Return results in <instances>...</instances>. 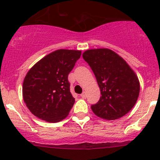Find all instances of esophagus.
<instances>
[{"label": "esophagus", "mask_w": 160, "mask_h": 160, "mask_svg": "<svg viewBox=\"0 0 160 160\" xmlns=\"http://www.w3.org/2000/svg\"><path fill=\"white\" fill-rule=\"evenodd\" d=\"M80 96H81V97H82V98L85 99V98H86V97H87V93H86V92H85V91H83V93H81V95H80Z\"/></svg>", "instance_id": "esophagus-1"}]
</instances>
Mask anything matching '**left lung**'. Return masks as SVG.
<instances>
[{
  "instance_id": "left-lung-1",
  "label": "left lung",
  "mask_w": 160,
  "mask_h": 160,
  "mask_svg": "<svg viewBox=\"0 0 160 160\" xmlns=\"http://www.w3.org/2000/svg\"><path fill=\"white\" fill-rule=\"evenodd\" d=\"M83 58L93 70L101 93L98 102L91 106L95 115L107 120L126 115L139 94L135 72L120 55L107 48L86 50Z\"/></svg>"
}]
</instances>
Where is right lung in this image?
Wrapping results in <instances>:
<instances>
[{"label":"right lung","mask_w":160,"mask_h":160,"mask_svg":"<svg viewBox=\"0 0 160 160\" xmlns=\"http://www.w3.org/2000/svg\"><path fill=\"white\" fill-rule=\"evenodd\" d=\"M80 55V50H55L30 69L23 80V98L35 117L58 122L68 116L75 102L68 74Z\"/></svg>","instance_id":"right-lung-1"}]
</instances>
